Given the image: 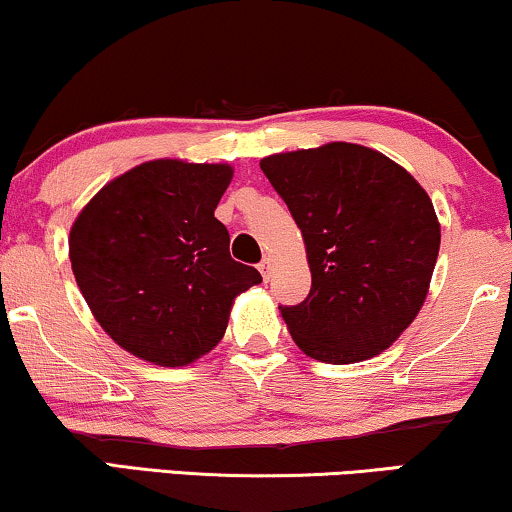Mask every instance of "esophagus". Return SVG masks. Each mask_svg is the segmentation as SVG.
<instances>
[{
    "label": "esophagus",
    "instance_id": "34e87169",
    "mask_svg": "<svg viewBox=\"0 0 512 512\" xmlns=\"http://www.w3.org/2000/svg\"><path fill=\"white\" fill-rule=\"evenodd\" d=\"M270 268H272V258H270V256H265L263 261L258 263V270H261L263 280H268V277H270Z\"/></svg>",
    "mask_w": 512,
    "mask_h": 512
}]
</instances>
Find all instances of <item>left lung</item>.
Instances as JSON below:
<instances>
[{"label":"left lung","mask_w":512,"mask_h":512,"mask_svg":"<svg viewBox=\"0 0 512 512\" xmlns=\"http://www.w3.org/2000/svg\"><path fill=\"white\" fill-rule=\"evenodd\" d=\"M308 251L313 287L280 313L305 355L327 364L390 348L426 301L440 251L428 192L400 164L355 143L261 159Z\"/></svg>","instance_id":"8db88e82"}]
</instances>
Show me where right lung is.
Returning a JSON list of instances; mask_svg holds the SVG:
<instances>
[{
	"label": "right lung",
	"mask_w": 512,
	"mask_h": 512,
	"mask_svg": "<svg viewBox=\"0 0 512 512\" xmlns=\"http://www.w3.org/2000/svg\"><path fill=\"white\" fill-rule=\"evenodd\" d=\"M228 164L155 159L105 185L70 230L77 287L98 324L131 355L183 367L228 327L237 294L263 280L230 256L214 211Z\"/></svg>",
	"instance_id": "add662e5"
}]
</instances>
